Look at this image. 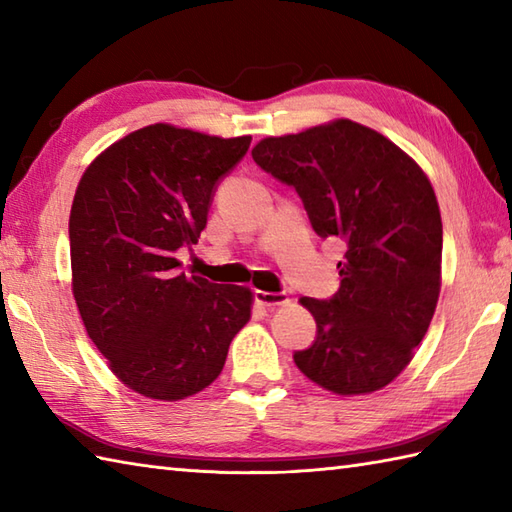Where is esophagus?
<instances>
[{"label":"esophagus","instance_id":"esophagus-1","mask_svg":"<svg viewBox=\"0 0 512 512\" xmlns=\"http://www.w3.org/2000/svg\"><path fill=\"white\" fill-rule=\"evenodd\" d=\"M255 299L257 303H262V306H284L288 303V295L286 292H266V290H255Z\"/></svg>","mask_w":512,"mask_h":512}]
</instances>
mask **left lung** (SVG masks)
<instances>
[{
  "mask_svg": "<svg viewBox=\"0 0 512 512\" xmlns=\"http://www.w3.org/2000/svg\"><path fill=\"white\" fill-rule=\"evenodd\" d=\"M253 160L299 193L314 233L347 244L339 292L301 299L317 339L295 352L297 367L341 396L389 385L440 295L442 220L429 178L383 134L347 118L264 138Z\"/></svg>",
  "mask_w": 512,
  "mask_h": 512,
  "instance_id": "8db88e82",
  "label": "left lung"
}]
</instances>
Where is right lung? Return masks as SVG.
I'll return each instance as SVG.
<instances>
[{
  "mask_svg": "<svg viewBox=\"0 0 512 512\" xmlns=\"http://www.w3.org/2000/svg\"><path fill=\"white\" fill-rule=\"evenodd\" d=\"M250 136L217 138L156 123L107 147L70 211L72 292L90 339L123 383L156 400L198 394L220 376L250 319L253 292L180 273L217 184Z\"/></svg>",
  "mask_w": 512,
  "mask_h": 512,
  "instance_id": "add662e5",
  "label": "right lung"
}]
</instances>
